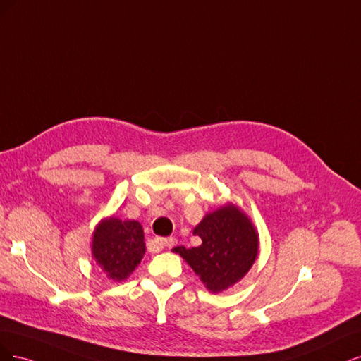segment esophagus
<instances>
[{"instance_id": "obj_1", "label": "esophagus", "mask_w": 361, "mask_h": 361, "mask_svg": "<svg viewBox=\"0 0 361 361\" xmlns=\"http://www.w3.org/2000/svg\"><path fill=\"white\" fill-rule=\"evenodd\" d=\"M177 244V238L173 237H168V238H156L154 240V246H156V250H161L164 247H173Z\"/></svg>"}]
</instances>
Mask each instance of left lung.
I'll return each instance as SVG.
<instances>
[{"instance_id":"left-lung-1","label":"left lung","mask_w":361,"mask_h":361,"mask_svg":"<svg viewBox=\"0 0 361 361\" xmlns=\"http://www.w3.org/2000/svg\"><path fill=\"white\" fill-rule=\"evenodd\" d=\"M197 247H173L210 293H224L249 273L259 252V235L249 216L228 202L207 213L193 229Z\"/></svg>"}]
</instances>
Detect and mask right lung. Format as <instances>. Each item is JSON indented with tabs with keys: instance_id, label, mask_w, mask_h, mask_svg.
Instances as JSON below:
<instances>
[{
	"instance_id": "obj_1",
	"label": "right lung",
	"mask_w": 361,
	"mask_h": 361,
	"mask_svg": "<svg viewBox=\"0 0 361 361\" xmlns=\"http://www.w3.org/2000/svg\"><path fill=\"white\" fill-rule=\"evenodd\" d=\"M91 255L108 279L126 281L145 255L141 224L115 216L102 219L92 232Z\"/></svg>"
}]
</instances>
